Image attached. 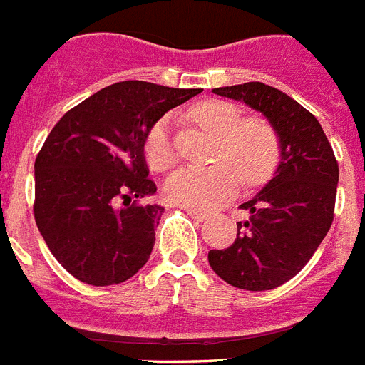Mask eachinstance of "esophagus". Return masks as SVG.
I'll list each match as a JSON object with an SVG mask.
<instances>
[{
  "label": "esophagus",
  "mask_w": 365,
  "mask_h": 365,
  "mask_svg": "<svg viewBox=\"0 0 365 365\" xmlns=\"http://www.w3.org/2000/svg\"><path fill=\"white\" fill-rule=\"evenodd\" d=\"M185 211L188 212V215H190L192 218H194V220H205L207 217H209V215H207V212H203V211H196V209H188V207H185Z\"/></svg>",
  "instance_id": "esophagus-1"
}]
</instances>
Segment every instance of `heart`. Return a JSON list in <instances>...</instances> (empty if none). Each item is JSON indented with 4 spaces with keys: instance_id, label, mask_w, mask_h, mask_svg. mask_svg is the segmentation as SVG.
Listing matches in <instances>:
<instances>
[{
    "instance_id": "obj_1",
    "label": "heart",
    "mask_w": 365,
    "mask_h": 365,
    "mask_svg": "<svg viewBox=\"0 0 365 365\" xmlns=\"http://www.w3.org/2000/svg\"><path fill=\"white\" fill-rule=\"evenodd\" d=\"M192 116L218 137L212 168H182L164 185V197L179 207L205 211L230 197L239 188L241 177L247 185L269 179L281 160V135L265 116H243L237 105L209 100L196 105ZM145 158L154 171H168L177 162L171 120L162 116L148 128L143 143Z\"/></svg>"
}]
</instances>
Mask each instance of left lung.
<instances>
[{"mask_svg":"<svg viewBox=\"0 0 365 365\" xmlns=\"http://www.w3.org/2000/svg\"><path fill=\"white\" fill-rule=\"evenodd\" d=\"M264 113L281 135L275 177L241 209L228 249L209 250V264L235 288L262 292L284 284L305 267L334 222L339 165L320 122L281 90L264 83L215 88Z\"/></svg>","mask_w":365,"mask_h":365,"instance_id":"left-lung-1","label":"left lung"}]
</instances>
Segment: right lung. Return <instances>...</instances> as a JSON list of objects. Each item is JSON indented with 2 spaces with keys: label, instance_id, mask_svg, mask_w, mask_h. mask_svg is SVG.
Here are the masks:
<instances>
[{
  "label": "right lung",
  "instance_id": "right-lung-1",
  "mask_svg": "<svg viewBox=\"0 0 365 365\" xmlns=\"http://www.w3.org/2000/svg\"><path fill=\"white\" fill-rule=\"evenodd\" d=\"M124 81L67 110L35 158L34 215L62 267L92 287L128 281L154 247L164 207L147 203L143 143L169 109L200 94Z\"/></svg>",
  "mask_w": 365,
  "mask_h": 365
}]
</instances>
